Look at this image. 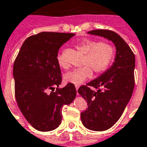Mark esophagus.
Returning a JSON list of instances; mask_svg holds the SVG:
<instances>
[{"mask_svg":"<svg viewBox=\"0 0 147 147\" xmlns=\"http://www.w3.org/2000/svg\"><path fill=\"white\" fill-rule=\"evenodd\" d=\"M79 87H80V85H76V90H78Z\"/></svg>","mask_w":147,"mask_h":147,"instance_id":"obj_1","label":"esophagus"}]
</instances>
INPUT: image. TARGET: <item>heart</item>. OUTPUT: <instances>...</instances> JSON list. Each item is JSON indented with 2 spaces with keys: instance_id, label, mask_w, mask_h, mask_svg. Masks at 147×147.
Masks as SVG:
<instances>
[{
  "instance_id": "1",
  "label": "heart",
  "mask_w": 147,
  "mask_h": 147,
  "mask_svg": "<svg viewBox=\"0 0 147 147\" xmlns=\"http://www.w3.org/2000/svg\"><path fill=\"white\" fill-rule=\"evenodd\" d=\"M75 47L84 54L83 67L70 71L64 76L67 83L79 85L90 79L93 72L96 75L105 71L113 61L115 53L114 46L107 41L96 42L93 39L84 38L77 42ZM57 62L60 67L67 68L68 65L62 56L57 57Z\"/></svg>"
}]
</instances>
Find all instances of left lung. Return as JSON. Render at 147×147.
<instances>
[{"label":"left lung","mask_w":147,"mask_h":147,"mask_svg":"<svg viewBox=\"0 0 147 147\" xmlns=\"http://www.w3.org/2000/svg\"><path fill=\"white\" fill-rule=\"evenodd\" d=\"M89 34L111 40L117 49L112 67L78 90L88 105L80 115L82 123L88 129L102 131L117 123L131 98L136 58L129 45L113 30H93Z\"/></svg>","instance_id":"1"}]
</instances>
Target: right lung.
<instances>
[{"label": "right lung", "mask_w": 147, "mask_h": 147, "mask_svg": "<svg viewBox=\"0 0 147 147\" xmlns=\"http://www.w3.org/2000/svg\"><path fill=\"white\" fill-rule=\"evenodd\" d=\"M75 34L42 32L27 38L14 61L15 96L26 120L38 131L56 129L62 120V107L76 96L73 83L62 82L57 62L59 49Z\"/></svg>", "instance_id": "add662e5"}]
</instances>
